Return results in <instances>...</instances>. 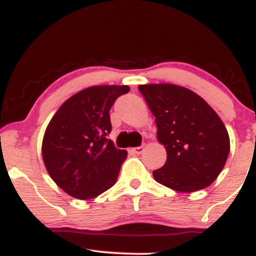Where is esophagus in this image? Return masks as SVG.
<instances>
[{
    "mask_svg": "<svg viewBox=\"0 0 256 256\" xmlns=\"http://www.w3.org/2000/svg\"><path fill=\"white\" fill-rule=\"evenodd\" d=\"M146 148V144L140 146H137V148H131V152H134V154H142L143 150H144Z\"/></svg>",
    "mask_w": 256,
    "mask_h": 256,
    "instance_id": "obj_1",
    "label": "esophagus"
}]
</instances>
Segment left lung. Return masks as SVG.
I'll return each instance as SVG.
<instances>
[{"instance_id": "left-lung-1", "label": "left lung", "mask_w": 256, "mask_h": 256, "mask_svg": "<svg viewBox=\"0 0 256 256\" xmlns=\"http://www.w3.org/2000/svg\"><path fill=\"white\" fill-rule=\"evenodd\" d=\"M155 116L158 142L167 160L152 172L158 183L179 192L204 189L224 168L230 137L224 122L201 96L180 85L138 86Z\"/></svg>"}]
</instances>
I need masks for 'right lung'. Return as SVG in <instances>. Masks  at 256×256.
<instances>
[{
	"mask_svg": "<svg viewBox=\"0 0 256 256\" xmlns=\"http://www.w3.org/2000/svg\"><path fill=\"white\" fill-rule=\"evenodd\" d=\"M128 85H94L67 98L52 116L42 142L46 171L72 198H95L113 186L128 152L106 136L110 110Z\"/></svg>",
	"mask_w": 256,
	"mask_h": 256,
	"instance_id": "1",
	"label": "right lung"
}]
</instances>
